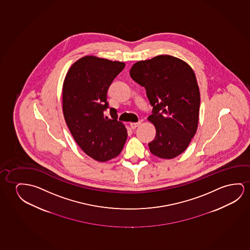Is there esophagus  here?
<instances>
[{"label":"esophagus","mask_w":250,"mask_h":250,"mask_svg":"<svg viewBox=\"0 0 250 250\" xmlns=\"http://www.w3.org/2000/svg\"><path fill=\"white\" fill-rule=\"evenodd\" d=\"M141 121H138L137 123H130V126L131 129H136L137 127L141 125Z\"/></svg>","instance_id":"34e87169"}]
</instances>
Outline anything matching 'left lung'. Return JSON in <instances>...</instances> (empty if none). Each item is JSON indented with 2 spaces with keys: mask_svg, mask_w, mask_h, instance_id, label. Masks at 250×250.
Segmentation results:
<instances>
[{
  "mask_svg": "<svg viewBox=\"0 0 250 250\" xmlns=\"http://www.w3.org/2000/svg\"><path fill=\"white\" fill-rule=\"evenodd\" d=\"M130 76L145 87L153 114L148 121L156 127V138L148 144L153 155L172 159L184 152L199 123L200 94L192 68L169 55L138 61Z\"/></svg>",
  "mask_w": 250,
  "mask_h": 250,
  "instance_id": "8db88e82",
  "label": "left lung"
}]
</instances>
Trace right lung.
Instances as JSON below:
<instances>
[{
  "label": "right lung",
  "instance_id": "right-lung-1",
  "mask_svg": "<svg viewBox=\"0 0 250 250\" xmlns=\"http://www.w3.org/2000/svg\"><path fill=\"white\" fill-rule=\"evenodd\" d=\"M125 66L94 56H85L73 63L62 85V112L66 124L80 148L98 162L120 155L126 141L127 130L118 121L115 108L112 119L106 94L110 85Z\"/></svg>",
  "mask_w": 250,
  "mask_h": 250
}]
</instances>
